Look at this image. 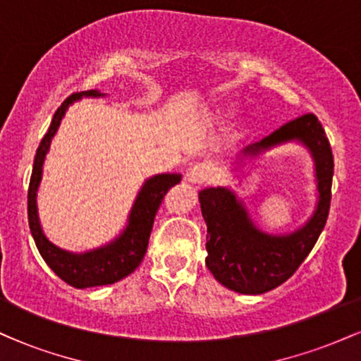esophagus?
<instances>
[{
	"mask_svg": "<svg viewBox=\"0 0 361 361\" xmlns=\"http://www.w3.org/2000/svg\"><path fill=\"white\" fill-rule=\"evenodd\" d=\"M212 176H214V169L210 164H207V163L193 164L192 169L186 173V180L192 181V183H195V185L205 183V181L212 180Z\"/></svg>",
	"mask_w": 361,
	"mask_h": 361,
	"instance_id": "obj_1",
	"label": "esophagus"
}]
</instances>
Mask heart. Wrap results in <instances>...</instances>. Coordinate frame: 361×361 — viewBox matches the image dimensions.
I'll return each instance as SVG.
<instances>
[{
  "instance_id": "heart-1",
  "label": "heart",
  "mask_w": 361,
  "mask_h": 361,
  "mask_svg": "<svg viewBox=\"0 0 361 361\" xmlns=\"http://www.w3.org/2000/svg\"><path fill=\"white\" fill-rule=\"evenodd\" d=\"M233 114L234 109H231V106H222V109H219V115H222V117H231Z\"/></svg>"
}]
</instances>
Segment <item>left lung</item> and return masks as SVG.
I'll use <instances>...</instances> for the list:
<instances>
[{
  "label": "left lung",
  "mask_w": 361,
  "mask_h": 361,
  "mask_svg": "<svg viewBox=\"0 0 361 361\" xmlns=\"http://www.w3.org/2000/svg\"><path fill=\"white\" fill-rule=\"evenodd\" d=\"M299 140L316 163L319 202L310 221L295 233L271 235L251 222L243 202L231 190L205 188L198 193L207 222L205 264L224 287L239 293H264L287 281L307 258L324 229L331 205L334 161L329 140L314 114H305L276 128L259 142L243 149V157Z\"/></svg>",
  "instance_id": "8db88e82"
}]
</instances>
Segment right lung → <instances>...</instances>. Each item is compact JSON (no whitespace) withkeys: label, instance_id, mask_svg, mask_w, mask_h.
Segmentation results:
<instances>
[{"label":"right lung","instance_id":"right-lung-1","mask_svg":"<svg viewBox=\"0 0 361 361\" xmlns=\"http://www.w3.org/2000/svg\"><path fill=\"white\" fill-rule=\"evenodd\" d=\"M81 97H102V93L97 90L73 93L56 110L51 127L40 140L39 149L35 152L34 169H32L30 185H28V226L34 235L37 250L42 255L45 263L52 268V271L74 288L110 285L130 275L146 255L152 224H154L156 212L164 195L171 186L181 181V175H171V173L149 178L135 198V204L128 215V226L114 243L98 247V250L82 252V255H74V252L54 246L44 235L39 215H37V188H39L40 176H42L44 157L47 154L51 139L59 127L61 118L64 117L66 109Z\"/></svg>","mask_w":361,"mask_h":361}]
</instances>
